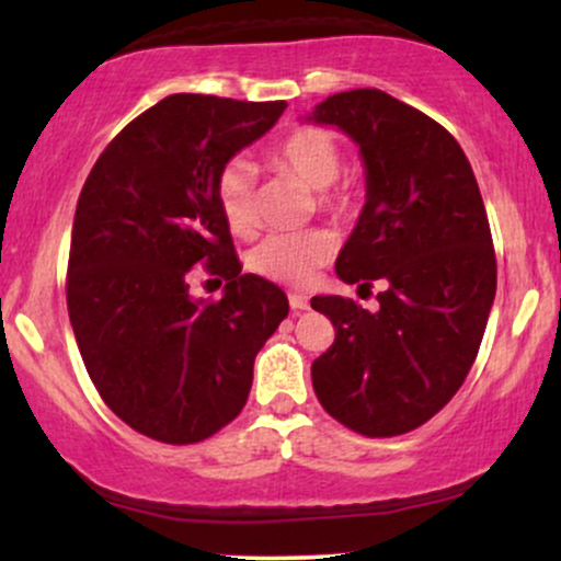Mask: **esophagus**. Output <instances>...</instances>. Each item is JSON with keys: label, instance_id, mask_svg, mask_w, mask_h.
Here are the masks:
<instances>
[{"label": "esophagus", "instance_id": "esophagus-1", "mask_svg": "<svg viewBox=\"0 0 561 561\" xmlns=\"http://www.w3.org/2000/svg\"><path fill=\"white\" fill-rule=\"evenodd\" d=\"M289 306H293V311H306L308 298L300 293H289Z\"/></svg>", "mask_w": 561, "mask_h": 561}]
</instances>
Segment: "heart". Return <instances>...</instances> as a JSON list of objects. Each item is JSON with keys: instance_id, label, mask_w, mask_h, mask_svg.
<instances>
[{"instance_id": "heart-1", "label": "heart", "mask_w": 561, "mask_h": 561, "mask_svg": "<svg viewBox=\"0 0 561 561\" xmlns=\"http://www.w3.org/2000/svg\"><path fill=\"white\" fill-rule=\"evenodd\" d=\"M272 165L287 176L298 179L308 190L317 192L319 205L332 214H345L353 205L351 186H334L343 165L340 141L330 131L317 126H300L289 131L272 152ZM216 197L224 221L237 237L255 231V171L248 160L234 158L224 165L216 179ZM332 240L324 231L302 234H272L250 253V268L255 274L287 285H302L311 279L321 263L330 261Z\"/></svg>"}]
</instances>
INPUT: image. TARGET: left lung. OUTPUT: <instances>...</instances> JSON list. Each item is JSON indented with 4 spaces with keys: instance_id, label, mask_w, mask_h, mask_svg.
Listing matches in <instances>:
<instances>
[{
    "instance_id": "8db88e82",
    "label": "left lung",
    "mask_w": 561,
    "mask_h": 561,
    "mask_svg": "<svg viewBox=\"0 0 561 561\" xmlns=\"http://www.w3.org/2000/svg\"><path fill=\"white\" fill-rule=\"evenodd\" d=\"M306 124L343 131L364 163L366 203L334 272L385 285L377 311L311 298L334 324L313 390L356 433H409L461 388L491 317L495 255L478 179L446 128L379 89L327 96Z\"/></svg>"
}]
</instances>
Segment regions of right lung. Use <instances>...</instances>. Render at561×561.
Instances as JSON below:
<instances>
[{
	"label": "right lung",
	"instance_id": "1",
	"mask_svg": "<svg viewBox=\"0 0 561 561\" xmlns=\"http://www.w3.org/2000/svg\"><path fill=\"white\" fill-rule=\"evenodd\" d=\"M285 102L171 94L105 147L76 205L68 313L96 392L137 433L197 443L242 411L253 362L287 317V295L242 274L216 179ZM205 262L221 301L188 295Z\"/></svg>",
	"mask_w": 561,
	"mask_h": 561
}]
</instances>
